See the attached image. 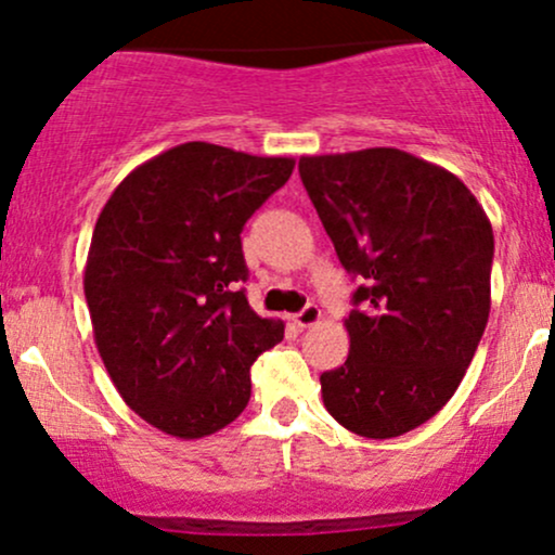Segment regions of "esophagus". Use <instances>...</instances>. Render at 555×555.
Listing matches in <instances>:
<instances>
[{"label": "esophagus", "instance_id": "obj_1", "mask_svg": "<svg viewBox=\"0 0 555 555\" xmlns=\"http://www.w3.org/2000/svg\"><path fill=\"white\" fill-rule=\"evenodd\" d=\"M318 321H321V308H318V305H305V308L295 315V323L299 328L315 326Z\"/></svg>", "mask_w": 555, "mask_h": 555}]
</instances>
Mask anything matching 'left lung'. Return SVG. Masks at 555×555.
Returning a JSON list of instances; mask_svg holds the SVG:
<instances>
[{"mask_svg": "<svg viewBox=\"0 0 555 555\" xmlns=\"http://www.w3.org/2000/svg\"><path fill=\"white\" fill-rule=\"evenodd\" d=\"M358 308L349 354L321 375L328 415L397 438L454 397L490 313L493 229L460 177L399 149L299 158Z\"/></svg>", "mask_w": 555, "mask_h": 555, "instance_id": "obj_1", "label": "left lung"}]
</instances>
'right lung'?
<instances>
[{
	"instance_id": "obj_1",
	"label": "right lung",
	"mask_w": 555,
	"mask_h": 555,
	"mask_svg": "<svg viewBox=\"0 0 555 555\" xmlns=\"http://www.w3.org/2000/svg\"><path fill=\"white\" fill-rule=\"evenodd\" d=\"M292 169L193 140L132 169L95 219L82 276L95 347L125 404L167 436L237 420L250 365L284 339L240 289V232Z\"/></svg>"
}]
</instances>
